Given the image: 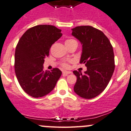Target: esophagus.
I'll list each match as a JSON object with an SVG mask.
<instances>
[{
    "label": "esophagus",
    "mask_w": 131,
    "mask_h": 131,
    "mask_svg": "<svg viewBox=\"0 0 131 131\" xmlns=\"http://www.w3.org/2000/svg\"><path fill=\"white\" fill-rule=\"evenodd\" d=\"M63 73L64 74V75H68V74L71 73V71H63Z\"/></svg>",
    "instance_id": "obj_1"
}]
</instances>
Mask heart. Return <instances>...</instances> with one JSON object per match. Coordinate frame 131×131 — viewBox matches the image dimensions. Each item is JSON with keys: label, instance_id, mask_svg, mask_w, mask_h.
<instances>
[{"label": "heart", "instance_id": "1", "mask_svg": "<svg viewBox=\"0 0 131 131\" xmlns=\"http://www.w3.org/2000/svg\"><path fill=\"white\" fill-rule=\"evenodd\" d=\"M75 41H76L74 40V39H67V40L65 41V44L70 43V42H75ZM61 65H62V67H63L64 68H69V64H68V63H63V64H61Z\"/></svg>", "mask_w": 131, "mask_h": 131}]
</instances>
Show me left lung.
Wrapping results in <instances>:
<instances>
[{
	"instance_id": "8db88e82",
	"label": "left lung",
	"mask_w": 131,
	"mask_h": 131,
	"mask_svg": "<svg viewBox=\"0 0 131 131\" xmlns=\"http://www.w3.org/2000/svg\"><path fill=\"white\" fill-rule=\"evenodd\" d=\"M71 30L72 36L82 45L80 63L87 68L85 74L73 71L77 77L74 92L83 99H93L105 90L114 73L112 46L102 31L92 26H77Z\"/></svg>"
}]
</instances>
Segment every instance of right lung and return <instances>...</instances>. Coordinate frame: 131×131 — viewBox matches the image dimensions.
<instances>
[{
	"label": "right lung",
	"mask_w": 131,
	"mask_h": 131,
	"mask_svg": "<svg viewBox=\"0 0 131 131\" xmlns=\"http://www.w3.org/2000/svg\"><path fill=\"white\" fill-rule=\"evenodd\" d=\"M61 30L54 26L38 25L29 29L19 39L15 51V73L26 93L34 98L46 95L54 89L61 70L45 71V58L52 45L61 37Z\"/></svg>",
	"instance_id": "1"
}]
</instances>
